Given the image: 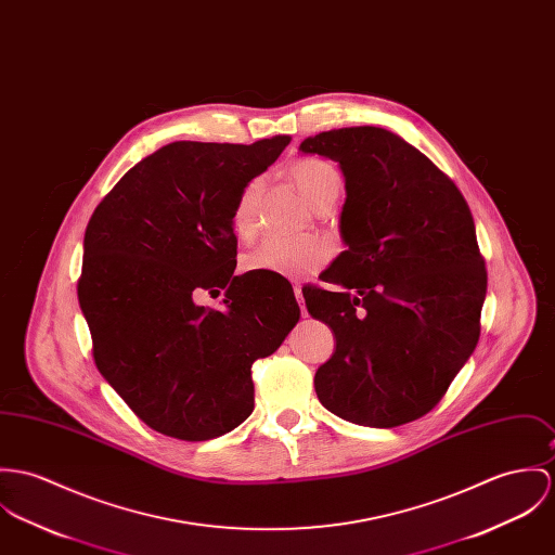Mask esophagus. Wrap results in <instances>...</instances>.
I'll return each mask as SVG.
<instances>
[{
	"label": "esophagus",
	"mask_w": 555,
	"mask_h": 555,
	"mask_svg": "<svg viewBox=\"0 0 555 555\" xmlns=\"http://www.w3.org/2000/svg\"><path fill=\"white\" fill-rule=\"evenodd\" d=\"M295 297H297V301H299L302 315H307V309H305V299H302L301 286H295Z\"/></svg>",
	"instance_id": "esophagus-1"
}]
</instances>
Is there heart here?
<instances>
[{
	"label": "heart",
	"instance_id": "1",
	"mask_svg": "<svg viewBox=\"0 0 555 555\" xmlns=\"http://www.w3.org/2000/svg\"><path fill=\"white\" fill-rule=\"evenodd\" d=\"M291 176L299 186L307 202H318L331 191H339L341 178L333 165L320 158H301L291 167ZM260 193V180H253L242 191L233 209V231L235 235L248 240L254 233V203ZM335 253L333 244L322 237H269L260 242L254 250L244 256V269L254 273H269L286 280H302L315 273Z\"/></svg>",
	"mask_w": 555,
	"mask_h": 555
}]
</instances>
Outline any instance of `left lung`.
I'll use <instances>...</instances> for the list:
<instances>
[{
	"instance_id": "8db88e82",
	"label": "left lung",
	"mask_w": 555,
	"mask_h": 555,
	"mask_svg": "<svg viewBox=\"0 0 555 555\" xmlns=\"http://www.w3.org/2000/svg\"><path fill=\"white\" fill-rule=\"evenodd\" d=\"M299 151L337 160L346 178L348 250L320 275L344 291L302 288L309 315L337 339L315 371V395L360 426L413 422L443 399L479 341L488 273L470 209L428 156L388 129H333Z\"/></svg>"
}]
</instances>
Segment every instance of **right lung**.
I'll return each instance as SVG.
<instances>
[{
    "mask_svg": "<svg viewBox=\"0 0 555 555\" xmlns=\"http://www.w3.org/2000/svg\"><path fill=\"white\" fill-rule=\"evenodd\" d=\"M291 144L173 142L142 158L93 211L78 301L103 379L152 430L207 441L254 409V360L301 309L286 278L235 275V203ZM225 291V307L194 302Z\"/></svg>",
    "mask_w": 555,
    "mask_h": 555,
    "instance_id": "add662e5",
    "label": "right lung"
}]
</instances>
